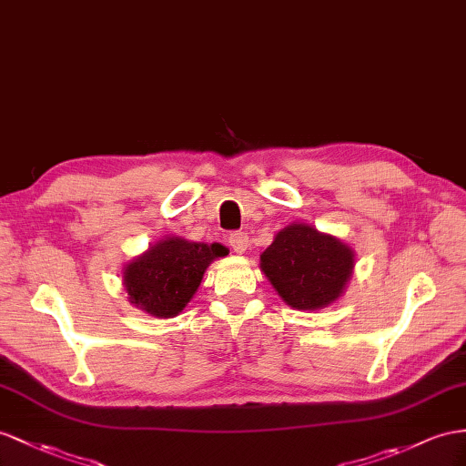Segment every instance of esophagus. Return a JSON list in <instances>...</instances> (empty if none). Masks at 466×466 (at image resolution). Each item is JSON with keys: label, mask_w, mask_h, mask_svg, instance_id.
Wrapping results in <instances>:
<instances>
[{"label": "esophagus", "mask_w": 466, "mask_h": 466, "mask_svg": "<svg viewBox=\"0 0 466 466\" xmlns=\"http://www.w3.org/2000/svg\"><path fill=\"white\" fill-rule=\"evenodd\" d=\"M228 244L232 246V249L236 254H244L248 246H249V238L246 232H232L228 236Z\"/></svg>", "instance_id": "1"}]
</instances>
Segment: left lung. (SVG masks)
<instances>
[{"label":"left lung","instance_id":"left-lung-1","mask_svg":"<svg viewBox=\"0 0 466 466\" xmlns=\"http://www.w3.org/2000/svg\"><path fill=\"white\" fill-rule=\"evenodd\" d=\"M259 268L285 303L315 311L344 293L354 269V252L339 238L295 222L276 234L259 256Z\"/></svg>","mask_w":466,"mask_h":466}]
</instances>
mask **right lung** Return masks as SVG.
<instances>
[{
  "label": "right lung",
  "mask_w": 466,
  "mask_h": 466,
  "mask_svg": "<svg viewBox=\"0 0 466 466\" xmlns=\"http://www.w3.org/2000/svg\"><path fill=\"white\" fill-rule=\"evenodd\" d=\"M226 254L228 249L217 242L165 238L124 268L127 299L151 317L171 319L193 299L207 268Z\"/></svg>",
  "instance_id": "1"
}]
</instances>
